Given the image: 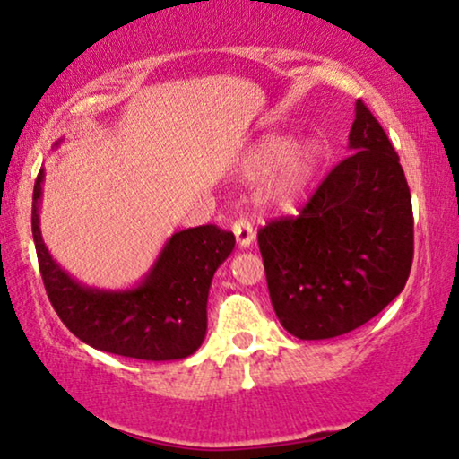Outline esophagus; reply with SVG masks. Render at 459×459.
<instances>
[{
    "label": "esophagus",
    "mask_w": 459,
    "mask_h": 459,
    "mask_svg": "<svg viewBox=\"0 0 459 459\" xmlns=\"http://www.w3.org/2000/svg\"><path fill=\"white\" fill-rule=\"evenodd\" d=\"M231 231H234L240 248H250L252 242H255V231H252V225L250 221H246V219H238V221L231 225Z\"/></svg>",
    "instance_id": "34e87169"
}]
</instances>
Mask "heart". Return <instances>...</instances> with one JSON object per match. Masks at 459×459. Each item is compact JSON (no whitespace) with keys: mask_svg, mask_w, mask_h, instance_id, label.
I'll use <instances>...</instances> for the list:
<instances>
[{"mask_svg":"<svg viewBox=\"0 0 459 459\" xmlns=\"http://www.w3.org/2000/svg\"><path fill=\"white\" fill-rule=\"evenodd\" d=\"M325 159L316 138L291 141L269 134L258 141L244 159V178L258 182V198L273 209H291L307 196Z\"/></svg>","mask_w":459,"mask_h":459,"instance_id":"obj_1","label":"heart"}]
</instances>
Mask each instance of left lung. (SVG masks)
Segmentation results:
<instances>
[{
    "mask_svg": "<svg viewBox=\"0 0 459 459\" xmlns=\"http://www.w3.org/2000/svg\"><path fill=\"white\" fill-rule=\"evenodd\" d=\"M348 155L300 217L258 231L275 315L298 340H331L400 296L414 255L410 188L387 134L360 99Z\"/></svg>",
    "mask_w": 459,
    "mask_h": 459,
    "instance_id": "1",
    "label": "left lung"
}]
</instances>
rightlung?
<instances>
[{"mask_svg": "<svg viewBox=\"0 0 459 459\" xmlns=\"http://www.w3.org/2000/svg\"><path fill=\"white\" fill-rule=\"evenodd\" d=\"M64 143L57 141L56 149ZM45 169L32 192V240L45 290L65 327L91 348L165 362L195 354L207 335V300L215 271L236 238L215 225L176 231L138 283L124 290L84 285L72 277L43 242L41 198Z\"/></svg>", "mask_w": 459, "mask_h": 459, "instance_id": "right-lung-1", "label": "right lung"}]
</instances>
